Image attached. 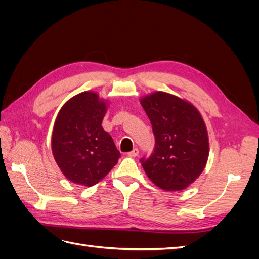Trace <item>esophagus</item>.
Here are the masks:
<instances>
[{"label":"esophagus","instance_id":"obj_1","mask_svg":"<svg viewBox=\"0 0 259 259\" xmlns=\"http://www.w3.org/2000/svg\"><path fill=\"white\" fill-rule=\"evenodd\" d=\"M138 149L137 148H135V149H133L132 151H130L128 153H127V155L130 156V158H135V156H137L138 155Z\"/></svg>","mask_w":259,"mask_h":259}]
</instances>
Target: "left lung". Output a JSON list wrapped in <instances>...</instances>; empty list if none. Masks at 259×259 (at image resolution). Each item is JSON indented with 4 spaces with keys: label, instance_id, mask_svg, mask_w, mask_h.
Returning <instances> with one entry per match:
<instances>
[{
    "label": "left lung",
    "instance_id": "obj_1",
    "mask_svg": "<svg viewBox=\"0 0 259 259\" xmlns=\"http://www.w3.org/2000/svg\"><path fill=\"white\" fill-rule=\"evenodd\" d=\"M152 125L154 150L140 159L147 176L166 191H178L197 179L208 158V137L200 112L164 92L140 100Z\"/></svg>",
    "mask_w": 259,
    "mask_h": 259
}]
</instances>
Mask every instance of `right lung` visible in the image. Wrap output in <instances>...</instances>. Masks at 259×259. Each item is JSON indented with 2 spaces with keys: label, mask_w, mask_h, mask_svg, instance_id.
I'll return each mask as SVG.
<instances>
[{
  "label": "right lung",
  "mask_w": 259,
  "mask_h": 259,
  "mask_svg": "<svg viewBox=\"0 0 259 259\" xmlns=\"http://www.w3.org/2000/svg\"><path fill=\"white\" fill-rule=\"evenodd\" d=\"M106 111L105 100L94 92L79 94L60 109L53 130L52 151L70 182L96 185L120 159L112 137L101 126Z\"/></svg>",
  "instance_id": "obj_1"
}]
</instances>
